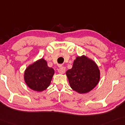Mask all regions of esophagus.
I'll use <instances>...</instances> for the list:
<instances>
[{"label": "esophagus", "instance_id": "34e87169", "mask_svg": "<svg viewBox=\"0 0 125 125\" xmlns=\"http://www.w3.org/2000/svg\"><path fill=\"white\" fill-rule=\"evenodd\" d=\"M65 71H66V68L64 67H61L60 68L58 69V73L61 74H63L65 73Z\"/></svg>", "mask_w": 125, "mask_h": 125}]
</instances>
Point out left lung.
I'll list each match as a JSON object with an SVG mask.
<instances>
[{
    "mask_svg": "<svg viewBox=\"0 0 125 125\" xmlns=\"http://www.w3.org/2000/svg\"><path fill=\"white\" fill-rule=\"evenodd\" d=\"M70 87L79 94H86L97 85L100 72L96 63L85 55L77 57L73 67L66 71Z\"/></svg>",
    "mask_w": 125,
    "mask_h": 125,
    "instance_id": "8db88e82",
    "label": "left lung"
}]
</instances>
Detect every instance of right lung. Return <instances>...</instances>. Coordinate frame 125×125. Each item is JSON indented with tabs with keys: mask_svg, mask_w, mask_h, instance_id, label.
<instances>
[{
	"mask_svg": "<svg viewBox=\"0 0 125 125\" xmlns=\"http://www.w3.org/2000/svg\"><path fill=\"white\" fill-rule=\"evenodd\" d=\"M54 74L53 68L47 66L46 61L41 58L27 67L24 80L32 90L41 92L50 85Z\"/></svg>",
	"mask_w": 125,
	"mask_h": 125,
	"instance_id": "1",
	"label": "right lung"
}]
</instances>
